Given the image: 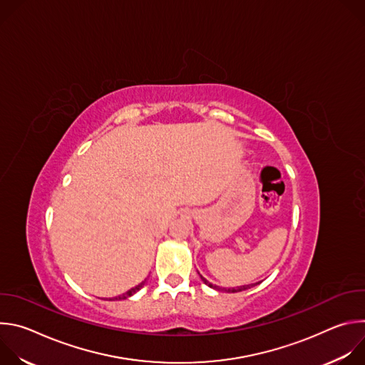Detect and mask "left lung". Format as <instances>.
Segmentation results:
<instances>
[{
  "label": "left lung",
  "mask_w": 365,
  "mask_h": 365,
  "mask_svg": "<svg viewBox=\"0 0 365 365\" xmlns=\"http://www.w3.org/2000/svg\"><path fill=\"white\" fill-rule=\"evenodd\" d=\"M200 279L205 282V284H207L210 287H214V289H217V290H225L227 292V289H222V287H218V286H214V284H211L210 282H207L206 279H203L202 276H200ZM252 286H255V284H248V286H241V287H237V289H228V292H231V293H235V292H242V290H247V289H251Z\"/></svg>",
  "instance_id": "1"
}]
</instances>
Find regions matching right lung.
Listing matches in <instances>:
<instances>
[{
  "label": "right lung",
  "mask_w": 365,
  "mask_h": 365,
  "mask_svg": "<svg viewBox=\"0 0 365 365\" xmlns=\"http://www.w3.org/2000/svg\"><path fill=\"white\" fill-rule=\"evenodd\" d=\"M144 286V282L141 283V284H138V286H135V287H133L131 290H128L125 294H123V296H118V297H114V300H121V299H127V297H130V296H133L135 292H138L141 287Z\"/></svg>",
  "instance_id": "1"
}]
</instances>
